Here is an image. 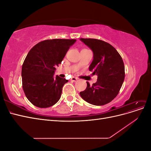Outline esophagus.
<instances>
[{
	"instance_id": "1",
	"label": "esophagus",
	"mask_w": 151,
	"mask_h": 151,
	"mask_svg": "<svg viewBox=\"0 0 151 151\" xmlns=\"http://www.w3.org/2000/svg\"><path fill=\"white\" fill-rule=\"evenodd\" d=\"M70 80L72 82H76V81H77V78H76V77H71Z\"/></svg>"
}]
</instances>
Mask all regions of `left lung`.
Here are the masks:
<instances>
[{
    "label": "left lung",
    "mask_w": 151,
    "mask_h": 151,
    "mask_svg": "<svg viewBox=\"0 0 151 151\" xmlns=\"http://www.w3.org/2000/svg\"><path fill=\"white\" fill-rule=\"evenodd\" d=\"M93 53V60L89 69L97 74V82L80 92L84 101L96 106L106 104L119 93L125 79V66L117 50L104 41L92 38H80Z\"/></svg>",
    "instance_id": "1"
}]
</instances>
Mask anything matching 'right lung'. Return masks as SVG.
<instances>
[{
  "instance_id": "obj_1",
  "label": "right lung",
  "mask_w": 151,
  "mask_h": 151,
  "mask_svg": "<svg viewBox=\"0 0 151 151\" xmlns=\"http://www.w3.org/2000/svg\"><path fill=\"white\" fill-rule=\"evenodd\" d=\"M76 42L73 39L45 40L28 52L22 67V83L26 98L35 106L50 107L60 99L68 80L54 76L55 67Z\"/></svg>"
}]
</instances>
